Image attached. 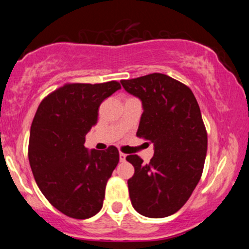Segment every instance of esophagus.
<instances>
[{"mask_svg":"<svg viewBox=\"0 0 249 249\" xmlns=\"http://www.w3.org/2000/svg\"><path fill=\"white\" fill-rule=\"evenodd\" d=\"M119 159H121V161H125L126 160V154L121 152L119 153Z\"/></svg>","mask_w":249,"mask_h":249,"instance_id":"esophagus-1","label":"esophagus"}]
</instances>
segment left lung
<instances>
[{
  "label": "left lung",
  "mask_w": 249,
  "mask_h": 249,
  "mask_svg": "<svg viewBox=\"0 0 249 249\" xmlns=\"http://www.w3.org/2000/svg\"><path fill=\"white\" fill-rule=\"evenodd\" d=\"M142 101L137 137L154 145L148 164L137 154L126 160L134 174L127 180L132 206L147 218L172 215L198 185L207 152V132L191 89L164 73L121 81Z\"/></svg>",
  "instance_id": "8db88e82"
}]
</instances>
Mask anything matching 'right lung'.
Wrapping results in <instances>:
<instances>
[{
	"label": "right lung",
	"instance_id": "obj_1",
	"mask_svg": "<svg viewBox=\"0 0 249 249\" xmlns=\"http://www.w3.org/2000/svg\"><path fill=\"white\" fill-rule=\"evenodd\" d=\"M119 89L116 81L65 84L43 99L34 117L28 148L34 178L48 201L70 218H91L103 207L119 152L115 146L89 151L84 142L102 102Z\"/></svg>",
	"mask_w": 249,
	"mask_h": 249
}]
</instances>
